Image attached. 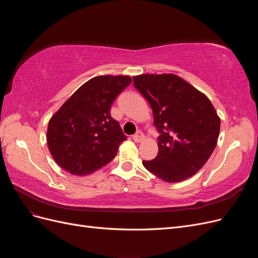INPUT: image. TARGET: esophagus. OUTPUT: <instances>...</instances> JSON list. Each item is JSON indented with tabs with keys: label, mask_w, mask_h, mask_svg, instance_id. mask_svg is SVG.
Masks as SVG:
<instances>
[{
	"label": "esophagus",
	"mask_w": 258,
	"mask_h": 258,
	"mask_svg": "<svg viewBox=\"0 0 258 258\" xmlns=\"http://www.w3.org/2000/svg\"><path fill=\"white\" fill-rule=\"evenodd\" d=\"M134 140H135V142H137V143L142 142L143 140H144V135H143V132H141V131H138L137 134L134 136Z\"/></svg>",
	"instance_id": "obj_1"
}]
</instances>
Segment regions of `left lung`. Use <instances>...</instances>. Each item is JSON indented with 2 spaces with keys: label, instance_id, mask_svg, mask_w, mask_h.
<instances>
[{
  "label": "left lung",
  "instance_id": "1",
  "mask_svg": "<svg viewBox=\"0 0 258 258\" xmlns=\"http://www.w3.org/2000/svg\"><path fill=\"white\" fill-rule=\"evenodd\" d=\"M135 87L150 103L158 137V154L143 160L162 181L182 182L196 174L212 155L221 119L208 97L175 74H141Z\"/></svg>",
  "mask_w": 258,
  "mask_h": 258
}]
</instances>
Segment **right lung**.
Listing matches in <instances>:
<instances>
[{"mask_svg":"<svg viewBox=\"0 0 258 258\" xmlns=\"http://www.w3.org/2000/svg\"><path fill=\"white\" fill-rule=\"evenodd\" d=\"M132 82L130 76L101 75L86 82L48 122V150L73 175H87L115 158L126 136L111 116V105Z\"/></svg>","mask_w":258,"mask_h":258,"instance_id":"add662e5","label":"right lung"}]
</instances>
